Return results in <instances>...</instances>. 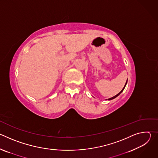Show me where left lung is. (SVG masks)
<instances>
[{
  "label": "left lung",
  "mask_w": 158,
  "mask_h": 158,
  "mask_svg": "<svg viewBox=\"0 0 158 158\" xmlns=\"http://www.w3.org/2000/svg\"><path fill=\"white\" fill-rule=\"evenodd\" d=\"M126 84H127V82H126V84H125V85H124V87H123V89H122V90H121V92H120V93H119V94H117V95H116V96H114V97H112V98H109V100H111V99H114V98H116V97H118V96H119V94H121V93H122V92H123V90H124V88H125V87H126Z\"/></svg>",
  "instance_id": "obj_1"
}]
</instances>
